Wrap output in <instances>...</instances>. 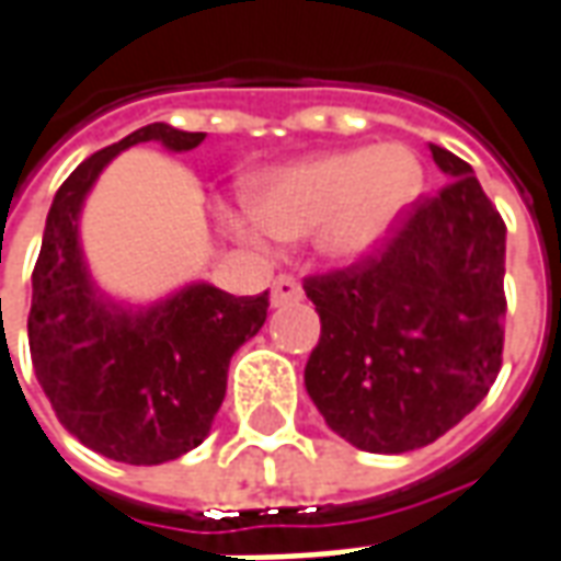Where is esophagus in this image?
I'll use <instances>...</instances> for the list:
<instances>
[{
    "mask_svg": "<svg viewBox=\"0 0 561 561\" xmlns=\"http://www.w3.org/2000/svg\"><path fill=\"white\" fill-rule=\"evenodd\" d=\"M304 297V288L291 279V276H279L270 285V304L273 307H285V304H297Z\"/></svg>",
    "mask_w": 561,
    "mask_h": 561,
    "instance_id": "34e87169",
    "label": "esophagus"
}]
</instances>
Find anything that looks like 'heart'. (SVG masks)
<instances>
[{
  "mask_svg": "<svg viewBox=\"0 0 561 561\" xmlns=\"http://www.w3.org/2000/svg\"><path fill=\"white\" fill-rule=\"evenodd\" d=\"M422 187V163L407 145L321 151L264 175L254 213L225 206V227L257 252L312 230L316 252L336 267L362 264L401 225Z\"/></svg>",
  "mask_w": 561,
  "mask_h": 561,
  "instance_id": "obj_1",
  "label": "heart"
}]
</instances>
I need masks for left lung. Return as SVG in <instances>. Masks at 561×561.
Instances as JSON below:
<instances>
[{
	"mask_svg": "<svg viewBox=\"0 0 561 561\" xmlns=\"http://www.w3.org/2000/svg\"><path fill=\"white\" fill-rule=\"evenodd\" d=\"M446 185L403 215L386 252L304 282L321 319L304 382L364 453L434 444L489 394L507 312V227L473 170L431 145Z\"/></svg>",
	"mask_w": 561,
	"mask_h": 561,
	"instance_id": "left-lung-1",
	"label": "left lung"
}]
</instances>
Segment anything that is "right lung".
I'll return each mask as SVG.
<instances>
[{"instance_id": "right-lung-1", "label": "right lung", "mask_w": 561, "mask_h": 561, "mask_svg": "<svg viewBox=\"0 0 561 561\" xmlns=\"http://www.w3.org/2000/svg\"><path fill=\"white\" fill-rule=\"evenodd\" d=\"M206 133L148 124L90 154L50 203L33 270L30 355L62 428L124 465H163L206 440L225 401L233 352L267 321V291L233 297L191 282L133 307L93 282L78 221L100 172L130 145L191 151Z\"/></svg>"}]
</instances>
